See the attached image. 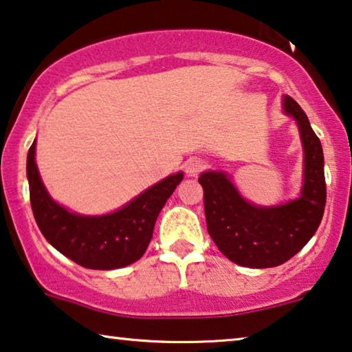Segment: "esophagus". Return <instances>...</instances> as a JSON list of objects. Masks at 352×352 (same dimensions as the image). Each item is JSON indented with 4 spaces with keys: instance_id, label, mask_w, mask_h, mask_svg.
<instances>
[{
    "instance_id": "esophagus-1",
    "label": "esophagus",
    "mask_w": 352,
    "mask_h": 352,
    "mask_svg": "<svg viewBox=\"0 0 352 352\" xmlns=\"http://www.w3.org/2000/svg\"><path fill=\"white\" fill-rule=\"evenodd\" d=\"M206 167V162L199 158H191L185 162V172L190 177H197Z\"/></svg>"
}]
</instances>
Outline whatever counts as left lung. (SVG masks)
<instances>
[{
    "mask_svg": "<svg viewBox=\"0 0 352 352\" xmlns=\"http://www.w3.org/2000/svg\"><path fill=\"white\" fill-rule=\"evenodd\" d=\"M283 109L297 122L303 145L300 197L285 206L258 207L240 196L224 172L199 177L210 237L229 261L251 269L281 265L297 254L318 230L326 207L321 140L291 96L283 99Z\"/></svg>",
    "mask_w": 352,
    "mask_h": 352,
    "instance_id": "1",
    "label": "left lung"
}]
</instances>
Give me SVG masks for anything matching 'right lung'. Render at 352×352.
Returning a JSON list of instances; mask_svg holds the SVG:
<instances>
[{"instance_id": "obj_1", "label": "right lung", "mask_w": 352, "mask_h": 352, "mask_svg": "<svg viewBox=\"0 0 352 352\" xmlns=\"http://www.w3.org/2000/svg\"><path fill=\"white\" fill-rule=\"evenodd\" d=\"M36 140L26 158L31 208L47 242L76 264L93 270L126 267L142 258L156 218L183 180V172L169 175L133 199L117 212L85 217L67 212L44 188L34 161Z\"/></svg>"}]
</instances>
